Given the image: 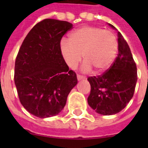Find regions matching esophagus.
I'll list each match as a JSON object with an SVG mask.
<instances>
[{
    "mask_svg": "<svg viewBox=\"0 0 148 148\" xmlns=\"http://www.w3.org/2000/svg\"><path fill=\"white\" fill-rule=\"evenodd\" d=\"M77 80H78V81H81V80H83V79H85L86 77H84V76H82V75H80V74H77Z\"/></svg>",
    "mask_w": 148,
    "mask_h": 148,
    "instance_id": "1",
    "label": "esophagus"
}]
</instances>
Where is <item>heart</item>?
Wrapping results in <instances>:
<instances>
[{
	"label": "heart",
	"mask_w": 148,
	"mask_h": 148,
	"mask_svg": "<svg viewBox=\"0 0 148 148\" xmlns=\"http://www.w3.org/2000/svg\"><path fill=\"white\" fill-rule=\"evenodd\" d=\"M117 37L112 32L96 26H83L69 35L68 40L62 39L60 51L68 66L75 69L82 60V70L92 68L96 73L109 69L118 51Z\"/></svg>",
	"instance_id": "b5f03b06"
}]
</instances>
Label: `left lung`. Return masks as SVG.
I'll use <instances>...</instances> for the list:
<instances>
[{
    "mask_svg": "<svg viewBox=\"0 0 148 148\" xmlns=\"http://www.w3.org/2000/svg\"><path fill=\"white\" fill-rule=\"evenodd\" d=\"M113 29V25L109 24ZM118 55L108 71L97 77H89L91 86L89 106L105 116L118 113L132 98L137 82V69L129 46L117 32Z\"/></svg>",
    "mask_w": 148,
    "mask_h": 148,
    "instance_id": "left-lung-1",
    "label": "left lung"
}]
</instances>
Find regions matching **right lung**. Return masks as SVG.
Segmentation results:
<instances>
[{"label":"right lung","mask_w":148,"mask_h":148,"mask_svg":"<svg viewBox=\"0 0 148 148\" xmlns=\"http://www.w3.org/2000/svg\"><path fill=\"white\" fill-rule=\"evenodd\" d=\"M73 24L45 19L34 26L22 42L15 62L14 81L21 105L39 118L58 115L77 83L60 51V42Z\"/></svg>","instance_id":"1"}]
</instances>
